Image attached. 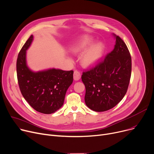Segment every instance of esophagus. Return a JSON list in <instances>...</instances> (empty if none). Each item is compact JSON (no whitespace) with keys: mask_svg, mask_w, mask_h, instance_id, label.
<instances>
[{"mask_svg":"<svg viewBox=\"0 0 154 154\" xmlns=\"http://www.w3.org/2000/svg\"><path fill=\"white\" fill-rule=\"evenodd\" d=\"M73 78H74V79L75 81H78L81 78V73L80 72H79L78 71L76 70L74 71V74H73Z\"/></svg>","mask_w":154,"mask_h":154,"instance_id":"obj_1","label":"esophagus"}]
</instances>
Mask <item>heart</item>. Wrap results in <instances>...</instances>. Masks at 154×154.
Returning <instances> with one entry per match:
<instances>
[{
  "instance_id": "b5f03b06",
  "label": "heart",
  "mask_w": 154,
  "mask_h": 154,
  "mask_svg": "<svg viewBox=\"0 0 154 154\" xmlns=\"http://www.w3.org/2000/svg\"><path fill=\"white\" fill-rule=\"evenodd\" d=\"M93 41L86 36L82 37L79 42L73 48V51L75 53H81L84 51L89 45H91ZM104 47L103 45L98 43L89 47L81 57V64L86 67L93 66L98 62L103 55Z\"/></svg>"
}]
</instances>
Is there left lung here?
Returning <instances> with one entry per match:
<instances>
[{
  "label": "left lung",
  "mask_w": 154,
  "mask_h": 154,
  "mask_svg": "<svg viewBox=\"0 0 154 154\" xmlns=\"http://www.w3.org/2000/svg\"><path fill=\"white\" fill-rule=\"evenodd\" d=\"M114 48L95 66L83 71L81 79L86 88L85 101L93 111L103 112L118 104L127 93L132 60L125 42L115 35Z\"/></svg>",
  "instance_id": "1"
}]
</instances>
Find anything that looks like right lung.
<instances>
[{
  "label": "right lung",
  "instance_id": "right-lung-1",
  "mask_svg": "<svg viewBox=\"0 0 154 154\" xmlns=\"http://www.w3.org/2000/svg\"><path fill=\"white\" fill-rule=\"evenodd\" d=\"M33 40L32 35L20 50L17 60V75L21 93L35 110L49 114L63 106L68 88L73 83V71L50 69L33 72L26 63V50Z\"/></svg>",
  "mask_w": 154,
  "mask_h": 154
}]
</instances>
